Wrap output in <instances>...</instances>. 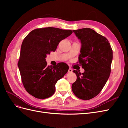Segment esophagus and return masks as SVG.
Returning <instances> with one entry per match:
<instances>
[{
  "label": "esophagus",
  "mask_w": 128,
  "mask_h": 128,
  "mask_svg": "<svg viewBox=\"0 0 128 128\" xmlns=\"http://www.w3.org/2000/svg\"><path fill=\"white\" fill-rule=\"evenodd\" d=\"M72 69H71L70 68H69L68 69V72H72Z\"/></svg>",
  "instance_id": "esophagus-1"
}]
</instances>
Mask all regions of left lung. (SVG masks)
Here are the masks:
<instances>
[{
	"label": "left lung",
	"instance_id": "left-lung-1",
	"mask_svg": "<svg viewBox=\"0 0 128 128\" xmlns=\"http://www.w3.org/2000/svg\"><path fill=\"white\" fill-rule=\"evenodd\" d=\"M72 30L82 44L77 63L85 72L73 71L77 79L72 85V91L77 98L90 100L101 92L109 78L113 50L107 38L94 30Z\"/></svg>",
	"mask_w": 128,
	"mask_h": 128
}]
</instances>
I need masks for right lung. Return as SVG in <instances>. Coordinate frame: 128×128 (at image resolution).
I'll return each instance as SVG.
<instances>
[{"label": "right lung", "mask_w": 128, "mask_h": 128, "mask_svg": "<svg viewBox=\"0 0 128 128\" xmlns=\"http://www.w3.org/2000/svg\"><path fill=\"white\" fill-rule=\"evenodd\" d=\"M72 33L71 30L47 27L34 29L24 38L18 65L24 88L34 97L44 99L52 96L57 81L67 72L66 64L48 66L45 58Z\"/></svg>", "instance_id": "right-lung-1"}]
</instances>
